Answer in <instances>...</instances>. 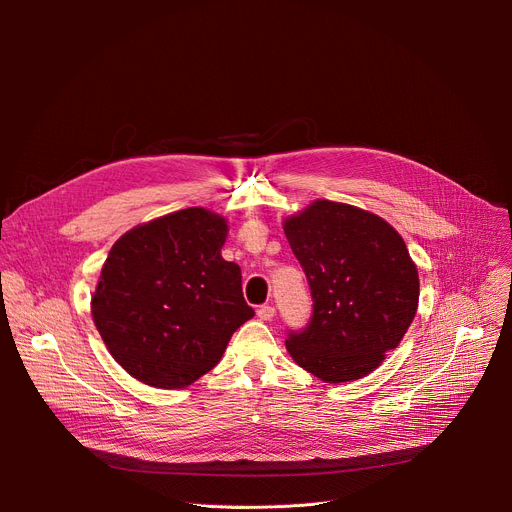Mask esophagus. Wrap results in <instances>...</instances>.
I'll list each match as a JSON object with an SVG mask.
<instances>
[{
	"label": "esophagus",
	"instance_id": "1",
	"mask_svg": "<svg viewBox=\"0 0 512 512\" xmlns=\"http://www.w3.org/2000/svg\"><path fill=\"white\" fill-rule=\"evenodd\" d=\"M274 315H276V309L272 305H263L257 309V317L261 321H270V319H274Z\"/></svg>",
	"mask_w": 512,
	"mask_h": 512
}]
</instances>
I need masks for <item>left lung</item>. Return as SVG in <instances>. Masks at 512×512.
Instances as JSON below:
<instances>
[{
  "label": "left lung",
  "instance_id": "8db88e82",
  "mask_svg": "<svg viewBox=\"0 0 512 512\" xmlns=\"http://www.w3.org/2000/svg\"><path fill=\"white\" fill-rule=\"evenodd\" d=\"M282 226L313 299L309 326L286 338L288 355L321 382L365 378L417 313L419 274L405 240L380 215L328 199Z\"/></svg>",
  "mask_w": 512,
  "mask_h": 512
}]
</instances>
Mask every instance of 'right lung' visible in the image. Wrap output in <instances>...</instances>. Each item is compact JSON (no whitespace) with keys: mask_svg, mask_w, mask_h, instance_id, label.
Listing matches in <instances>:
<instances>
[{"mask_svg":"<svg viewBox=\"0 0 512 512\" xmlns=\"http://www.w3.org/2000/svg\"><path fill=\"white\" fill-rule=\"evenodd\" d=\"M228 222L188 207L122 234L91 297L95 328L116 363L153 388L191 386L220 363L255 311L240 267L222 257Z\"/></svg>","mask_w":512,"mask_h":512,"instance_id":"1","label":"right lung"}]
</instances>
